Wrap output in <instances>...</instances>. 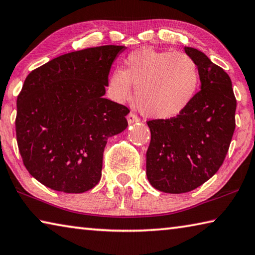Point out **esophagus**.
Here are the masks:
<instances>
[{"label":"esophagus","instance_id":"34e87169","mask_svg":"<svg viewBox=\"0 0 255 255\" xmlns=\"http://www.w3.org/2000/svg\"><path fill=\"white\" fill-rule=\"evenodd\" d=\"M127 120H128V124H133V123H138L140 119L138 118L135 114H132V112H129L128 116H127Z\"/></svg>","mask_w":255,"mask_h":255}]
</instances>
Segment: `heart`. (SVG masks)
<instances>
[{
  "mask_svg": "<svg viewBox=\"0 0 255 255\" xmlns=\"http://www.w3.org/2000/svg\"><path fill=\"white\" fill-rule=\"evenodd\" d=\"M124 65V70L111 72L108 94L116 102H125L131 97L133 84L138 109L150 118L181 115L199 90V66L188 54L144 47L131 51Z\"/></svg>",
  "mask_w": 255,
  "mask_h": 255,
  "instance_id": "heart-1",
  "label": "heart"
}]
</instances>
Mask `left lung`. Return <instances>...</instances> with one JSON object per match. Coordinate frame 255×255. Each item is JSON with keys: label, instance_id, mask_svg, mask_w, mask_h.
<instances>
[{"label": "left lung", "instance_id": "8db88e82", "mask_svg": "<svg viewBox=\"0 0 255 255\" xmlns=\"http://www.w3.org/2000/svg\"><path fill=\"white\" fill-rule=\"evenodd\" d=\"M184 50L199 66L201 90L181 115L147 122L146 174L155 189L167 193L189 192L208 181L222 166L235 130L230 76L200 50Z\"/></svg>", "mask_w": 255, "mask_h": 255}]
</instances>
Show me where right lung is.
Instances as JSON below:
<instances>
[{"instance_id":"add662e5","label":"right lung","mask_w":255,"mask_h":255,"mask_svg":"<svg viewBox=\"0 0 255 255\" xmlns=\"http://www.w3.org/2000/svg\"><path fill=\"white\" fill-rule=\"evenodd\" d=\"M124 49L73 51L24 80L16 100V141L25 169L46 187L81 193L100 181L108 138L128 126V108L103 98L112 63Z\"/></svg>"}]
</instances>
